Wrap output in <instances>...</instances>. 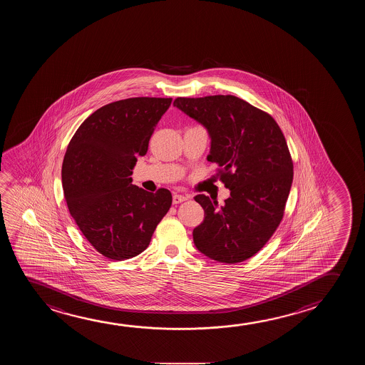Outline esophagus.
Listing matches in <instances>:
<instances>
[{"label": "esophagus", "instance_id": "obj_1", "mask_svg": "<svg viewBox=\"0 0 365 365\" xmlns=\"http://www.w3.org/2000/svg\"><path fill=\"white\" fill-rule=\"evenodd\" d=\"M188 200V197L183 196V195H175L173 196V205H178V203H182V202L187 201Z\"/></svg>", "mask_w": 365, "mask_h": 365}]
</instances>
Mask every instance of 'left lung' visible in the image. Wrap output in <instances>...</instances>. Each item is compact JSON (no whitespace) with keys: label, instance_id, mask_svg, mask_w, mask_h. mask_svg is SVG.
<instances>
[{"label":"left lung","instance_id":"left-lung-1","mask_svg":"<svg viewBox=\"0 0 365 365\" xmlns=\"http://www.w3.org/2000/svg\"><path fill=\"white\" fill-rule=\"evenodd\" d=\"M173 106L201 123L211 137L207 159L231 190L223 206L198 195L205 220L193 230L197 249L236 264L257 254L279 227L294 164L284 133L269 113L233 96L177 98Z\"/></svg>","mask_w":365,"mask_h":365}]
</instances>
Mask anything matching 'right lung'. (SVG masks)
Here are the masks:
<instances>
[{"label": "right lung", "instance_id": "add662e5", "mask_svg": "<svg viewBox=\"0 0 365 365\" xmlns=\"http://www.w3.org/2000/svg\"><path fill=\"white\" fill-rule=\"evenodd\" d=\"M172 98H129L101 106L70 140L61 168L63 197L81 233L106 259H132L148 247L172 195L132 185L138 155Z\"/></svg>", "mask_w": 365, "mask_h": 365}]
</instances>
